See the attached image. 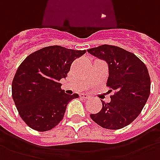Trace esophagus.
Here are the masks:
<instances>
[{"instance_id":"obj_1","label":"esophagus","mask_w":160,"mask_h":160,"mask_svg":"<svg viewBox=\"0 0 160 160\" xmlns=\"http://www.w3.org/2000/svg\"><path fill=\"white\" fill-rule=\"evenodd\" d=\"M80 97L82 98V99H84V100H87L89 98V95L88 94H80Z\"/></svg>"}]
</instances>
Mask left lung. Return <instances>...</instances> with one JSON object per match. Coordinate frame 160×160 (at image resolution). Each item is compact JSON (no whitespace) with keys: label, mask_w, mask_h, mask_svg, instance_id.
<instances>
[{"label":"left lung","mask_w":160,"mask_h":160,"mask_svg":"<svg viewBox=\"0 0 160 160\" xmlns=\"http://www.w3.org/2000/svg\"><path fill=\"white\" fill-rule=\"evenodd\" d=\"M88 52L108 65L107 86L115 90L111 101L90 118L102 128L119 129L138 117L150 94L151 81L145 64L134 53L119 47L101 45Z\"/></svg>","instance_id":"left-lung-1"}]
</instances>
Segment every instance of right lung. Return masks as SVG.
I'll use <instances>...</instances> for the list:
<instances>
[{
  "instance_id": "right-lung-1",
  "label": "right lung",
  "mask_w": 160,
  "mask_h": 160,
  "mask_svg": "<svg viewBox=\"0 0 160 160\" xmlns=\"http://www.w3.org/2000/svg\"><path fill=\"white\" fill-rule=\"evenodd\" d=\"M86 50L49 46L26 57L18 66L12 83V94L22 119L37 131L53 129L63 119L67 105L78 94L61 89L74 59Z\"/></svg>"
}]
</instances>
